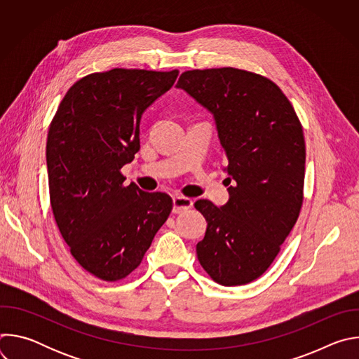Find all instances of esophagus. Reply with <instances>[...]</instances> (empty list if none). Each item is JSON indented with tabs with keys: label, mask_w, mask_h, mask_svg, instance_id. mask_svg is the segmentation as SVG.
I'll use <instances>...</instances> for the list:
<instances>
[{
	"label": "esophagus",
	"mask_w": 359,
	"mask_h": 359,
	"mask_svg": "<svg viewBox=\"0 0 359 359\" xmlns=\"http://www.w3.org/2000/svg\"><path fill=\"white\" fill-rule=\"evenodd\" d=\"M193 208V200L184 196L173 197V213H182Z\"/></svg>",
	"instance_id": "esophagus-1"
}]
</instances>
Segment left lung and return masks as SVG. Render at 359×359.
Listing matches in <instances>:
<instances>
[{
    "label": "left lung",
    "instance_id": "8db88e82",
    "mask_svg": "<svg viewBox=\"0 0 359 359\" xmlns=\"http://www.w3.org/2000/svg\"><path fill=\"white\" fill-rule=\"evenodd\" d=\"M176 86L213 114L231 183L223 208L204 198L194 203L208 222L197 259L222 285L248 284L271 266L301 212V122L283 90L259 74L230 67L193 69Z\"/></svg>",
    "mask_w": 359,
    "mask_h": 359
}]
</instances>
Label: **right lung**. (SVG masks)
<instances>
[{"label":"right lung","mask_w":359,"mask_h":359,"mask_svg":"<svg viewBox=\"0 0 359 359\" xmlns=\"http://www.w3.org/2000/svg\"><path fill=\"white\" fill-rule=\"evenodd\" d=\"M179 75L114 68L67 92L49 125L50 208L72 257L92 276L119 281L139 267L173 200L123 184L121 169L140 149L142 114Z\"/></svg>","instance_id":"obj_1"}]
</instances>
